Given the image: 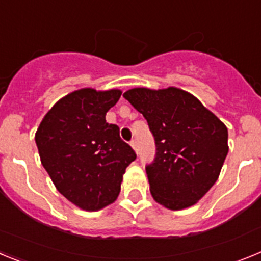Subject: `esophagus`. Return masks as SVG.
I'll return each instance as SVG.
<instances>
[{
	"label": "esophagus",
	"mask_w": 261,
	"mask_h": 261,
	"mask_svg": "<svg viewBox=\"0 0 261 261\" xmlns=\"http://www.w3.org/2000/svg\"><path fill=\"white\" fill-rule=\"evenodd\" d=\"M130 146H132L133 150H135L136 153H137V142H136L135 140H133V141H130Z\"/></svg>",
	"instance_id": "obj_1"
}]
</instances>
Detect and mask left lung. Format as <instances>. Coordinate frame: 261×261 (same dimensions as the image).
I'll return each instance as SVG.
<instances>
[{"label":"left lung","mask_w":261,"mask_h":261,"mask_svg":"<svg viewBox=\"0 0 261 261\" xmlns=\"http://www.w3.org/2000/svg\"><path fill=\"white\" fill-rule=\"evenodd\" d=\"M123 96L144 115L155 140V158L146 166L153 199L171 211L195 205L220 176L229 151L226 125L177 87H136Z\"/></svg>","instance_id":"8db88e82"}]
</instances>
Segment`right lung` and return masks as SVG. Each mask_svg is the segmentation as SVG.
<instances>
[{
    "mask_svg": "<svg viewBox=\"0 0 261 261\" xmlns=\"http://www.w3.org/2000/svg\"><path fill=\"white\" fill-rule=\"evenodd\" d=\"M121 90L80 89L48 111L35 133L41 165L64 197L96 212L117 199L125 168L136 153L106 114Z\"/></svg>",
    "mask_w": 261,
    "mask_h": 261,
    "instance_id": "add662e5",
    "label": "right lung"
}]
</instances>
